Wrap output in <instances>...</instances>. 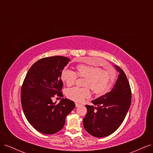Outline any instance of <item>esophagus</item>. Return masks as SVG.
Segmentation results:
<instances>
[{
  "label": "esophagus",
  "mask_w": 153,
  "mask_h": 153,
  "mask_svg": "<svg viewBox=\"0 0 153 153\" xmlns=\"http://www.w3.org/2000/svg\"><path fill=\"white\" fill-rule=\"evenodd\" d=\"M81 105L80 104H79V103H75V106H76V107H78V106H80Z\"/></svg>",
  "instance_id": "esophagus-1"
}]
</instances>
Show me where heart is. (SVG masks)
Masks as SVG:
<instances>
[{
	"mask_svg": "<svg viewBox=\"0 0 153 153\" xmlns=\"http://www.w3.org/2000/svg\"><path fill=\"white\" fill-rule=\"evenodd\" d=\"M76 73L68 68H64L61 73L63 82L68 86L75 84L77 76L85 78L84 85L85 87H73L66 91L68 98L78 103H82L91 96V89L96 95H103L108 92L115 79V75L112 72L91 64H82L76 68Z\"/></svg>",
	"mask_w": 153,
	"mask_h": 153,
	"instance_id": "b5f03b06",
	"label": "heart"
}]
</instances>
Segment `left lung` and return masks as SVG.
I'll use <instances>...</instances> for the list:
<instances>
[{
  "label": "left lung",
  "instance_id": "8db88e82",
  "mask_svg": "<svg viewBox=\"0 0 153 153\" xmlns=\"http://www.w3.org/2000/svg\"><path fill=\"white\" fill-rule=\"evenodd\" d=\"M117 80L109 92L92 101L94 105H85L87 112L83 120L85 130L95 137L108 136L123 123L130 107L131 92L128 78L121 68Z\"/></svg>",
  "mask_w": 153,
  "mask_h": 153
}]
</instances>
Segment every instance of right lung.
Here are the masks:
<instances>
[{
	"instance_id": "right-lung-1",
	"label": "right lung",
	"mask_w": 153,
	"mask_h": 153,
	"mask_svg": "<svg viewBox=\"0 0 153 153\" xmlns=\"http://www.w3.org/2000/svg\"><path fill=\"white\" fill-rule=\"evenodd\" d=\"M70 61L63 56L43 58L27 72L21 89V103L27 121L37 131L52 135L59 131L75 103L62 98L58 104L52 98L62 97L61 73Z\"/></svg>"
}]
</instances>
